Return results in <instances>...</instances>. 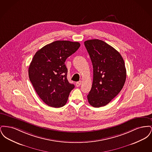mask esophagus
Segmentation results:
<instances>
[{
  "mask_svg": "<svg viewBox=\"0 0 152 152\" xmlns=\"http://www.w3.org/2000/svg\"><path fill=\"white\" fill-rule=\"evenodd\" d=\"M81 84V81H79L78 82H76V87H79Z\"/></svg>",
  "mask_w": 152,
  "mask_h": 152,
  "instance_id": "obj_1",
  "label": "esophagus"
}]
</instances>
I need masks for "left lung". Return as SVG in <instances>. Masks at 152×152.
Instances as JSON below:
<instances>
[{
	"label": "left lung",
	"mask_w": 152,
	"mask_h": 152,
	"mask_svg": "<svg viewBox=\"0 0 152 152\" xmlns=\"http://www.w3.org/2000/svg\"><path fill=\"white\" fill-rule=\"evenodd\" d=\"M94 68L92 88L87 96L90 105H107L122 89L126 77L125 63L113 47L99 39L84 42Z\"/></svg>",
	"instance_id": "obj_1"
}]
</instances>
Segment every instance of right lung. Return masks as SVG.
Listing matches in <instances>:
<instances>
[{
	"label": "right lung",
	"instance_id": "add662e5",
	"mask_svg": "<svg viewBox=\"0 0 152 152\" xmlns=\"http://www.w3.org/2000/svg\"><path fill=\"white\" fill-rule=\"evenodd\" d=\"M79 42L58 40L45 45L34 55L28 75L37 94L48 106L65 105L75 86L67 79L66 59L77 51Z\"/></svg>",
	"mask_w": 152,
	"mask_h": 152
}]
</instances>
